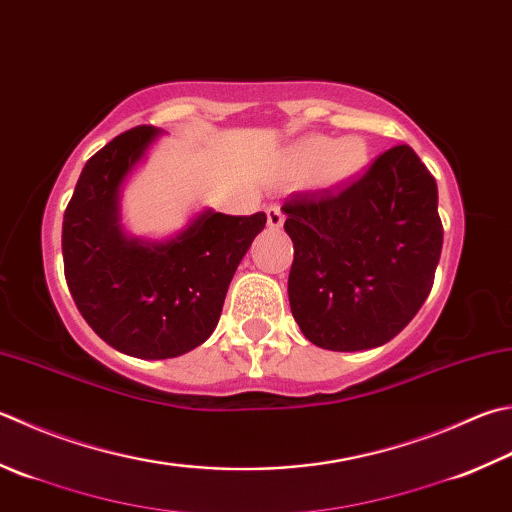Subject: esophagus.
Wrapping results in <instances>:
<instances>
[{
    "mask_svg": "<svg viewBox=\"0 0 512 512\" xmlns=\"http://www.w3.org/2000/svg\"><path fill=\"white\" fill-rule=\"evenodd\" d=\"M285 223V214L278 205H269L267 207V227L269 229H281Z\"/></svg>",
    "mask_w": 512,
    "mask_h": 512,
    "instance_id": "esophagus-1",
    "label": "esophagus"
}]
</instances>
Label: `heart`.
Wrapping results in <instances>:
<instances>
[{
	"instance_id": "obj_1",
	"label": "heart",
	"mask_w": 512,
	"mask_h": 512,
	"mask_svg": "<svg viewBox=\"0 0 512 512\" xmlns=\"http://www.w3.org/2000/svg\"><path fill=\"white\" fill-rule=\"evenodd\" d=\"M294 169L314 167V185L318 189H341L350 185L368 165V147L359 136L339 140L325 136H305L287 151Z\"/></svg>"
}]
</instances>
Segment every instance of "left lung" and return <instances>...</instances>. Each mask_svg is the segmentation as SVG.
Returning a JSON list of instances; mask_svg holds the SVG:
<instances>
[{
    "label": "left lung",
    "instance_id": "obj_1",
    "mask_svg": "<svg viewBox=\"0 0 512 512\" xmlns=\"http://www.w3.org/2000/svg\"><path fill=\"white\" fill-rule=\"evenodd\" d=\"M289 307L307 341L334 352L394 339L421 310L441 256L437 182L408 144L332 194H292Z\"/></svg>",
    "mask_w": 512,
    "mask_h": 512
}]
</instances>
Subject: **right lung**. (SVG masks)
<instances>
[{"instance_id": "1", "label": "right lung", "mask_w": 512, "mask_h": 512, "mask_svg": "<svg viewBox=\"0 0 512 512\" xmlns=\"http://www.w3.org/2000/svg\"><path fill=\"white\" fill-rule=\"evenodd\" d=\"M156 127L120 133L86 162L64 211L62 256L71 296L84 321L115 350L136 359H173L205 343L240 260L267 216L202 209L162 240L122 227V187Z\"/></svg>"}]
</instances>
